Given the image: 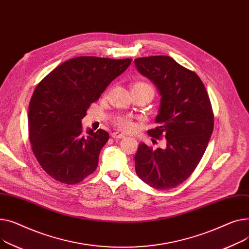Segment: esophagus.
<instances>
[{"instance_id": "esophagus-1", "label": "esophagus", "mask_w": 249, "mask_h": 249, "mask_svg": "<svg viewBox=\"0 0 249 249\" xmlns=\"http://www.w3.org/2000/svg\"><path fill=\"white\" fill-rule=\"evenodd\" d=\"M111 137H112V138H115V139H124V135L119 133V131H114V133L111 134Z\"/></svg>"}]
</instances>
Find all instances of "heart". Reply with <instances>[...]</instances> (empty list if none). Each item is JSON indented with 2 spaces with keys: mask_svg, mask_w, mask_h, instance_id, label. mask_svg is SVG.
Instances as JSON below:
<instances>
[{
  "mask_svg": "<svg viewBox=\"0 0 249 249\" xmlns=\"http://www.w3.org/2000/svg\"><path fill=\"white\" fill-rule=\"evenodd\" d=\"M133 87H141V89L150 90V91H152L154 93L153 86L149 82L139 81V82L134 83ZM113 124L116 126H118L119 128L123 129V130H130V129H133L134 126H135V124H134L133 121H131V119H129L128 116L122 115V114H119V115L115 116V118L113 119Z\"/></svg>",
  "mask_w": 249,
  "mask_h": 249,
  "instance_id": "heart-1",
  "label": "heart"
}]
</instances>
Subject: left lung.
Here are the masks:
<instances>
[{
	"label": "left lung",
	"instance_id": "left-lung-1",
	"mask_svg": "<svg viewBox=\"0 0 249 249\" xmlns=\"http://www.w3.org/2000/svg\"><path fill=\"white\" fill-rule=\"evenodd\" d=\"M135 64L162 96L156 118L159 125L148 134L166 139L165 149L139 145L136 173L155 189H172L191 176L206 151L214 127L211 102L196 73L170 56L137 58Z\"/></svg>",
	"mask_w": 249,
	"mask_h": 249
}]
</instances>
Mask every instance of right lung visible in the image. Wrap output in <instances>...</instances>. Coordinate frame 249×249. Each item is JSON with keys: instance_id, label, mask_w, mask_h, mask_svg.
I'll return each mask as SVG.
<instances>
[{"instance_id": "obj_1", "label": "right lung", "mask_w": 249, "mask_h": 249, "mask_svg": "<svg viewBox=\"0 0 249 249\" xmlns=\"http://www.w3.org/2000/svg\"><path fill=\"white\" fill-rule=\"evenodd\" d=\"M130 62V58H72L36 86L29 104V140L39 165L54 180L77 184L96 170L109 135L104 129L84 133L81 120Z\"/></svg>"}]
</instances>
